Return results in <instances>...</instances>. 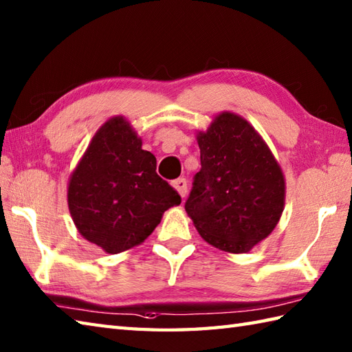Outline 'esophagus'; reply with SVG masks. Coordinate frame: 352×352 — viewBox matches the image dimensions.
Returning a JSON list of instances; mask_svg holds the SVG:
<instances>
[{
  "instance_id": "34e87169",
  "label": "esophagus",
  "mask_w": 352,
  "mask_h": 352,
  "mask_svg": "<svg viewBox=\"0 0 352 352\" xmlns=\"http://www.w3.org/2000/svg\"><path fill=\"white\" fill-rule=\"evenodd\" d=\"M172 186H174V188L178 190V193H180V195L184 198L186 197V193H188V180H186V178H177V180H174L172 182Z\"/></svg>"
}]
</instances>
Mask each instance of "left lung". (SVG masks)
Instances as JSON below:
<instances>
[{
	"label": "left lung",
	"mask_w": 352,
	"mask_h": 352,
	"mask_svg": "<svg viewBox=\"0 0 352 352\" xmlns=\"http://www.w3.org/2000/svg\"><path fill=\"white\" fill-rule=\"evenodd\" d=\"M201 169L184 208L204 241L242 254L271 234L284 208V177L258 133L234 113L198 134Z\"/></svg>",
	"instance_id": "8db88e82"
}]
</instances>
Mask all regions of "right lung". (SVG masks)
Here are the masks:
<instances>
[{"label": "right lung", "mask_w": 352, "mask_h": 352, "mask_svg": "<svg viewBox=\"0 0 352 352\" xmlns=\"http://www.w3.org/2000/svg\"><path fill=\"white\" fill-rule=\"evenodd\" d=\"M155 166L124 118L104 124L69 180V212L80 234L109 254L144 242L162 214L182 203Z\"/></svg>", "instance_id": "1"}]
</instances>
